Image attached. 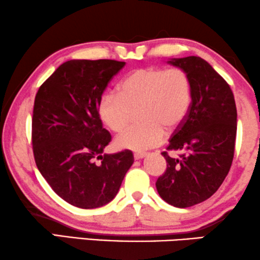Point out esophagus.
Returning <instances> with one entry per match:
<instances>
[{"instance_id":"34e87169","label":"esophagus","mask_w":260,"mask_h":260,"mask_svg":"<svg viewBox=\"0 0 260 260\" xmlns=\"http://www.w3.org/2000/svg\"><path fill=\"white\" fill-rule=\"evenodd\" d=\"M145 156H146V153H137V154H134V159L140 160V159H144Z\"/></svg>"}]
</instances>
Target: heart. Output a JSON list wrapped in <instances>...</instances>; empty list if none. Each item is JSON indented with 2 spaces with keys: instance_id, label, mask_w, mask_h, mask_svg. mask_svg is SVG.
Segmentation results:
<instances>
[{
  "instance_id": "obj_1",
  "label": "heart",
  "mask_w": 260,
  "mask_h": 260,
  "mask_svg": "<svg viewBox=\"0 0 260 260\" xmlns=\"http://www.w3.org/2000/svg\"><path fill=\"white\" fill-rule=\"evenodd\" d=\"M192 104V83L181 68L146 67L129 73L118 86V94H105L98 105L101 122L114 133L129 126L131 112L139 111L142 125L115 139V147L144 152L159 146L165 129L182 125Z\"/></svg>"
}]
</instances>
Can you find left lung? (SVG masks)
<instances>
[{"label":"left lung","instance_id":"left-lung-1","mask_svg":"<svg viewBox=\"0 0 260 260\" xmlns=\"http://www.w3.org/2000/svg\"><path fill=\"white\" fill-rule=\"evenodd\" d=\"M187 73L192 104L185 121L170 139L168 151H185L171 158L155 182L159 196L172 206H193L213 196L228 175L235 154L237 108L229 83L199 56L170 58Z\"/></svg>","mask_w":260,"mask_h":260}]
</instances>
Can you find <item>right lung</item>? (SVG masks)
<instances>
[{"instance_id":"add662e5","label":"right lung","mask_w":260,"mask_h":260,"mask_svg":"<svg viewBox=\"0 0 260 260\" xmlns=\"http://www.w3.org/2000/svg\"><path fill=\"white\" fill-rule=\"evenodd\" d=\"M115 60H71L40 87L32 111L36 166L53 191L80 208H96L118 194L133 153L104 154L111 134L98 115L108 82L125 67ZM102 160L96 164L93 159Z\"/></svg>"}]
</instances>
